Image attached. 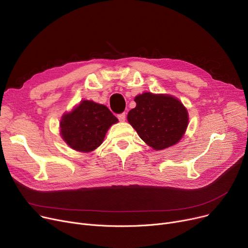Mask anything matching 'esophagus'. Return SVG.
<instances>
[{
    "mask_svg": "<svg viewBox=\"0 0 248 248\" xmlns=\"http://www.w3.org/2000/svg\"><path fill=\"white\" fill-rule=\"evenodd\" d=\"M125 118H126L125 113H122V114H119V115H118V119H119V121H120V122H124V121H125Z\"/></svg>",
    "mask_w": 248,
    "mask_h": 248,
    "instance_id": "1",
    "label": "esophagus"
}]
</instances>
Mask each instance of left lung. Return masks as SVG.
<instances>
[{
	"mask_svg": "<svg viewBox=\"0 0 248 248\" xmlns=\"http://www.w3.org/2000/svg\"><path fill=\"white\" fill-rule=\"evenodd\" d=\"M134 101L136 107L129 111L127 120L148 146L162 150L180 142L188 124V113L179 99L146 92Z\"/></svg>",
	"mask_w": 248,
	"mask_h": 248,
	"instance_id": "obj_1",
	"label": "left lung"
}]
</instances>
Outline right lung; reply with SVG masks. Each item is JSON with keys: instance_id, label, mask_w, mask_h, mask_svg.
<instances>
[{"instance_id": "right-lung-1", "label": "right lung", "mask_w": 248, "mask_h": 248, "mask_svg": "<svg viewBox=\"0 0 248 248\" xmlns=\"http://www.w3.org/2000/svg\"><path fill=\"white\" fill-rule=\"evenodd\" d=\"M117 122V118L105 105L82 100L72 111L62 115L60 131L70 148L91 152L103 143L109 128Z\"/></svg>"}]
</instances>
